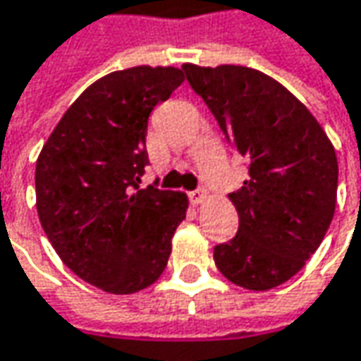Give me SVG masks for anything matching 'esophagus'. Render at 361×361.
<instances>
[{
    "instance_id": "esophagus-1",
    "label": "esophagus",
    "mask_w": 361,
    "mask_h": 361,
    "mask_svg": "<svg viewBox=\"0 0 361 361\" xmlns=\"http://www.w3.org/2000/svg\"><path fill=\"white\" fill-rule=\"evenodd\" d=\"M204 199H207V190H204V188L190 190V192H188V201L192 202V204H201V202H204Z\"/></svg>"
}]
</instances>
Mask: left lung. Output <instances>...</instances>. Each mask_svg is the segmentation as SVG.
<instances>
[{"label":"left lung","instance_id":"left-lung-1","mask_svg":"<svg viewBox=\"0 0 361 361\" xmlns=\"http://www.w3.org/2000/svg\"><path fill=\"white\" fill-rule=\"evenodd\" d=\"M227 142L249 160V178L231 192L239 231L215 247L231 283L267 291L317 251L336 213L338 159L319 122L267 74L245 66H183Z\"/></svg>","mask_w":361,"mask_h":361}]
</instances>
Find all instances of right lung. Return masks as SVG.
I'll list each match as a JSON object with an SVG mask.
<instances>
[{"label":"right lung","mask_w":361,"mask_h":361,"mask_svg":"<svg viewBox=\"0 0 361 361\" xmlns=\"http://www.w3.org/2000/svg\"><path fill=\"white\" fill-rule=\"evenodd\" d=\"M183 80L173 66H136L96 80L35 162V207L51 247L80 279L108 293L154 283L187 216L185 192L140 188L148 116Z\"/></svg>","instance_id":"right-lung-1"}]
</instances>
